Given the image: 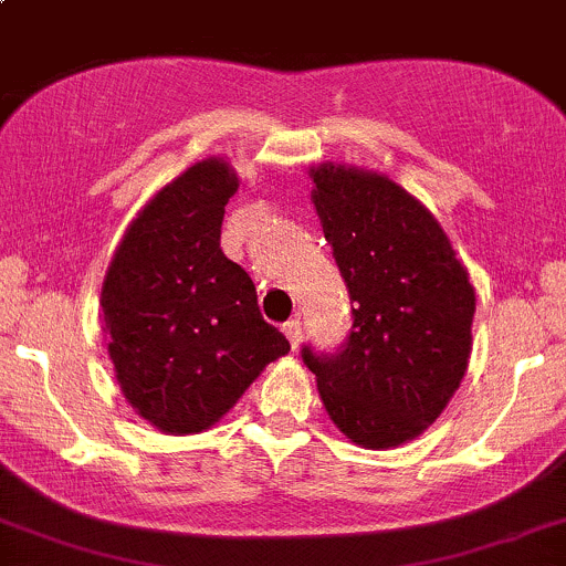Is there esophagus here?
<instances>
[{"label": "esophagus", "instance_id": "1", "mask_svg": "<svg viewBox=\"0 0 566 566\" xmlns=\"http://www.w3.org/2000/svg\"><path fill=\"white\" fill-rule=\"evenodd\" d=\"M301 319H290V322H284L282 325V333L287 335V340H290V346H293V349H297V344H301Z\"/></svg>", "mask_w": 566, "mask_h": 566}]
</instances>
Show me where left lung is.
<instances>
[{"label": "left lung", "mask_w": 566, "mask_h": 566, "mask_svg": "<svg viewBox=\"0 0 566 566\" xmlns=\"http://www.w3.org/2000/svg\"><path fill=\"white\" fill-rule=\"evenodd\" d=\"M312 177L354 306L344 344H303L301 357L338 430L392 449L438 419L468 370L473 284L438 220L392 179L331 164Z\"/></svg>", "instance_id": "left-lung-1"}]
</instances>
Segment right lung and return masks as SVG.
Here are the masks:
<instances>
[{
    "mask_svg": "<svg viewBox=\"0 0 566 566\" xmlns=\"http://www.w3.org/2000/svg\"><path fill=\"white\" fill-rule=\"evenodd\" d=\"M235 188L222 160L190 166L128 226L104 279V331L123 395L171 434L209 430L290 352L260 314L250 273L220 247Z\"/></svg>",
    "mask_w": 566,
    "mask_h": 566,
    "instance_id": "right-lung-1",
    "label": "right lung"
}]
</instances>
